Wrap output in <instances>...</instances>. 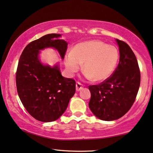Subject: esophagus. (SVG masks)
Instances as JSON below:
<instances>
[{
	"instance_id": "1",
	"label": "esophagus",
	"mask_w": 153,
	"mask_h": 153,
	"mask_svg": "<svg viewBox=\"0 0 153 153\" xmlns=\"http://www.w3.org/2000/svg\"><path fill=\"white\" fill-rule=\"evenodd\" d=\"M83 88V85L80 82H76V90L77 91H79Z\"/></svg>"
}]
</instances>
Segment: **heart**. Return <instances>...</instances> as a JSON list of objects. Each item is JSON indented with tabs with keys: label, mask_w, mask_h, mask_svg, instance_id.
Returning a JSON list of instances; mask_svg holds the SVG:
<instances>
[{
	"label": "heart",
	"mask_w": 153,
	"mask_h": 153,
	"mask_svg": "<svg viewBox=\"0 0 153 153\" xmlns=\"http://www.w3.org/2000/svg\"><path fill=\"white\" fill-rule=\"evenodd\" d=\"M118 60L119 52L116 47L94 39L75 45L72 52L65 55V64L70 75L79 70L83 64L86 76L101 82L113 74Z\"/></svg>",
	"instance_id": "heart-1"
}]
</instances>
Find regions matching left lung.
<instances>
[{
  "label": "left lung",
  "mask_w": 153,
  "mask_h": 153,
  "mask_svg": "<svg viewBox=\"0 0 153 153\" xmlns=\"http://www.w3.org/2000/svg\"><path fill=\"white\" fill-rule=\"evenodd\" d=\"M120 59L116 70L108 79L88 86L90 110L99 119L117 120L123 116L134 103L140 84V72L133 50L123 41L116 39Z\"/></svg>",
  "instance_id": "8db88e82"
}]
</instances>
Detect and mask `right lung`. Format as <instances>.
Masks as SVG:
<instances>
[{"instance_id": "obj_1", "label": "right lung", "mask_w": 153, "mask_h": 153, "mask_svg": "<svg viewBox=\"0 0 153 153\" xmlns=\"http://www.w3.org/2000/svg\"><path fill=\"white\" fill-rule=\"evenodd\" d=\"M59 34H48L29 43L22 51L16 71L17 91L26 110L34 118L51 122L67 109L76 91V82L62 76L58 65L51 67L39 59V50L52 48L64 59L67 42Z\"/></svg>"}]
</instances>
